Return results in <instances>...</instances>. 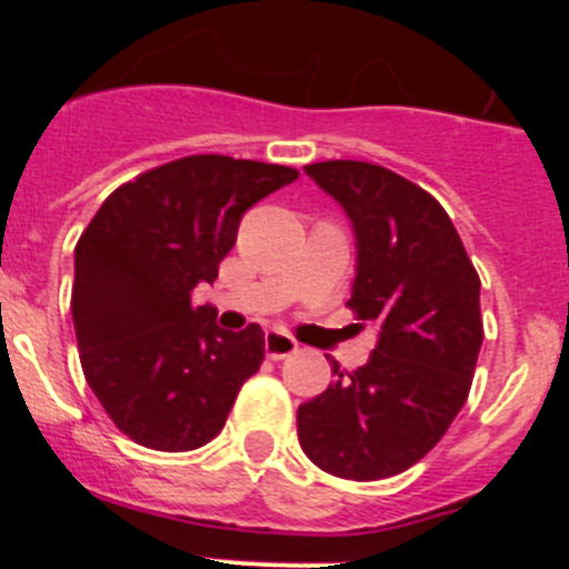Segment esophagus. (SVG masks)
<instances>
[{
  "instance_id": "esophagus-1",
  "label": "esophagus",
  "mask_w": 569,
  "mask_h": 569,
  "mask_svg": "<svg viewBox=\"0 0 569 569\" xmlns=\"http://www.w3.org/2000/svg\"><path fill=\"white\" fill-rule=\"evenodd\" d=\"M296 350H299V341H296L293 336L284 333V330H268V333H264V353H268V359L281 361L288 359V356H293Z\"/></svg>"
}]
</instances>
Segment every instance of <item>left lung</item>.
I'll list each match as a JSON object with an SVG mask.
<instances>
[{
	"label": "left lung",
	"mask_w": 569,
	"mask_h": 569,
	"mask_svg": "<svg viewBox=\"0 0 569 569\" xmlns=\"http://www.w3.org/2000/svg\"><path fill=\"white\" fill-rule=\"evenodd\" d=\"M305 173L345 210L356 239L350 308L376 325L361 367L299 407V445L341 479L376 481L425 459L470 393L481 350L479 273L450 216L405 176L336 159Z\"/></svg>",
	"instance_id": "8db88e82"
}]
</instances>
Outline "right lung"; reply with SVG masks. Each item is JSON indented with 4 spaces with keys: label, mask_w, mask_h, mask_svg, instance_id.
Segmentation results:
<instances>
[{
    "label": "right lung",
    "mask_w": 569,
    "mask_h": 569,
    "mask_svg": "<svg viewBox=\"0 0 569 569\" xmlns=\"http://www.w3.org/2000/svg\"><path fill=\"white\" fill-rule=\"evenodd\" d=\"M296 179L284 164L188 156L113 190L90 219L70 313L84 379L124 436L184 453L222 430L264 333L219 328L216 308H193L190 293L216 281L241 216Z\"/></svg>",
    "instance_id": "add662e5"
}]
</instances>
